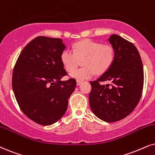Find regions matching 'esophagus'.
<instances>
[{
	"mask_svg": "<svg viewBox=\"0 0 155 155\" xmlns=\"http://www.w3.org/2000/svg\"><path fill=\"white\" fill-rule=\"evenodd\" d=\"M81 83H82V82H81V81H76V85H77V86H79V85H80V84H81Z\"/></svg>",
	"mask_w": 155,
	"mask_h": 155,
	"instance_id": "34e87169",
	"label": "esophagus"
}]
</instances>
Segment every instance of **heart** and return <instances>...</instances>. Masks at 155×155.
I'll use <instances>...</instances> for the list:
<instances>
[{
	"instance_id": "obj_1",
	"label": "heart",
	"mask_w": 155,
	"mask_h": 155,
	"mask_svg": "<svg viewBox=\"0 0 155 155\" xmlns=\"http://www.w3.org/2000/svg\"><path fill=\"white\" fill-rule=\"evenodd\" d=\"M114 50L111 45L101 44L90 39H85L74 46V52L66 48L61 54V61L66 71L71 72L77 66L78 60L84 58V67L74 70L70 76L82 81L91 79L95 72L104 73L111 67L114 61Z\"/></svg>"
}]
</instances>
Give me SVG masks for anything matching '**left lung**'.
Here are the masks:
<instances>
[{
	"instance_id": "1",
	"label": "left lung",
	"mask_w": 155,
	"mask_h": 155,
	"mask_svg": "<svg viewBox=\"0 0 155 155\" xmlns=\"http://www.w3.org/2000/svg\"><path fill=\"white\" fill-rule=\"evenodd\" d=\"M114 50V61L97 81H91L89 99L93 113L101 120L114 122L128 116L142 96L144 70L137 48L117 34L108 38ZM109 84L101 85L99 82Z\"/></svg>"
}]
</instances>
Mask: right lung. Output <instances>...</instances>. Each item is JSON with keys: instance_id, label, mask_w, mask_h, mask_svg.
Returning <instances> with one entry per match:
<instances>
[{"instance_id": "1", "label": "right lung", "mask_w": 155, "mask_h": 155, "mask_svg": "<svg viewBox=\"0 0 155 155\" xmlns=\"http://www.w3.org/2000/svg\"><path fill=\"white\" fill-rule=\"evenodd\" d=\"M65 48L61 38L38 36L24 47L13 68L12 87L17 102L39 124L47 126L59 120L75 90V79L61 80L67 74L61 61Z\"/></svg>"}]
</instances>
